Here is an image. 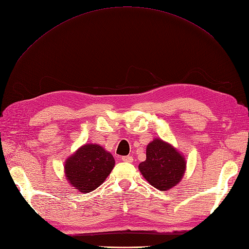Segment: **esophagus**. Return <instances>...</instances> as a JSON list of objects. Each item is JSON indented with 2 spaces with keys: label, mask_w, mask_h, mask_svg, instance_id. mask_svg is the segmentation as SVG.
Listing matches in <instances>:
<instances>
[{
  "label": "esophagus",
  "mask_w": 249,
  "mask_h": 249,
  "mask_svg": "<svg viewBox=\"0 0 249 249\" xmlns=\"http://www.w3.org/2000/svg\"><path fill=\"white\" fill-rule=\"evenodd\" d=\"M122 160L124 162H126V163H132L133 162V157L131 156H124L122 158Z\"/></svg>",
  "instance_id": "esophagus-1"
}]
</instances>
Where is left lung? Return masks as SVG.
I'll return each instance as SVG.
<instances>
[{
    "label": "left lung",
    "mask_w": 249,
    "mask_h": 249,
    "mask_svg": "<svg viewBox=\"0 0 249 249\" xmlns=\"http://www.w3.org/2000/svg\"><path fill=\"white\" fill-rule=\"evenodd\" d=\"M139 170L147 182L158 190H169L178 185L186 170L185 158L169 143L155 139L146 147V160Z\"/></svg>",
    "instance_id": "8db88e82"
}]
</instances>
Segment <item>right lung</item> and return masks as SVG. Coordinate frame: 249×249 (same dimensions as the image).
<instances>
[{"mask_svg":"<svg viewBox=\"0 0 249 249\" xmlns=\"http://www.w3.org/2000/svg\"><path fill=\"white\" fill-rule=\"evenodd\" d=\"M115 165L113 156L101 145L85 144L65 161V177L82 193H89L101 186Z\"/></svg>","mask_w":249,"mask_h":249,"instance_id":"add662e5","label":"right lung"}]
</instances>
